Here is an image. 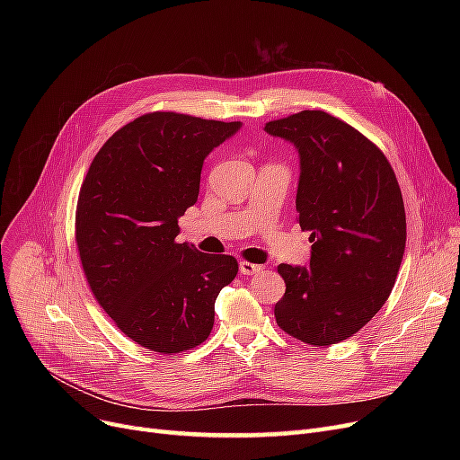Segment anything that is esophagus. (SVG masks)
Returning <instances> with one entry per match:
<instances>
[{
  "mask_svg": "<svg viewBox=\"0 0 460 460\" xmlns=\"http://www.w3.org/2000/svg\"><path fill=\"white\" fill-rule=\"evenodd\" d=\"M238 269H240V274H244V276H253V274L262 272L261 264H252V262H248V261H240Z\"/></svg>",
  "mask_w": 460,
  "mask_h": 460,
  "instance_id": "esophagus-1",
  "label": "esophagus"
}]
</instances>
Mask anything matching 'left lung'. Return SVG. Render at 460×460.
I'll list each match as a JSON object with an SVG mask.
<instances>
[{
    "mask_svg": "<svg viewBox=\"0 0 460 460\" xmlns=\"http://www.w3.org/2000/svg\"><path fill=\"white\" fill-rule=\"evenodd\" d=\"M264 132L298 153L296 220L313 243L309 264L278 267L287 288L276 323L304 343L335 345L392 293L406 244L401 188L376 145L326 111L288 115Z\"/></svg>",
    "mask_w": 460,
    "mask_h": 460,
    "instance_id": "1",
    "label": "left lung"
}]
</instances>
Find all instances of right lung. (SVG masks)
I'll use <instances>...</instances> for the list:
<instances>
[{"mask_svg": "<svg viewBox=\"0 0 460 460\" xmlns=\"http://www.w3.org/2000/svg\"><path fill=\"white\" fill-rule=\"evenodd\" d=\"M243 123L173 111L141 115L96 153L76 210V243L94 298L137 345L177 354L203 343L238 262L177 244L205 158Z\"/></svg>", "mask_w": 460, "mask_h": 460, "instance_id": "add662e5", "label": "right lung"}]
</instances>
